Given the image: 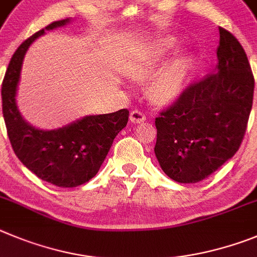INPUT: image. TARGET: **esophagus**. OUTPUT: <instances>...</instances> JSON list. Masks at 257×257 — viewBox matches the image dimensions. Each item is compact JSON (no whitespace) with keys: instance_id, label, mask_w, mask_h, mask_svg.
<instances>
[{"instance_id":"1","label":"esophagus","mask_w":257,"mask_h":257,"mask_svg":"<svg viewBox=\"0 0 257 257\" xmlns=\"http://www.w3.org/2000/svg\"><path fill=\"white\" fill-rule=\"evenodd\" d=\"M146 119V115L143 114L141 110H133V111L131 112V121L132 123H141V121H145Z\"/></svg>"}]
</instances>
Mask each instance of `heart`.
I'll use <instances>...</instances> for the list:
<instances>
[{
	"mask_svg": "<svg viewBox=\"0 0 257 257\" xmlns=\"http://www.w3.org/2000/svg\"><path fill=\"white\" fill-rule=\"evenodd\" d=\"M174 38L168 37L160 39L152 47L149 55L142 57L140 61L134 62L129 68L128 74L137 80L149 79L172 52V50H174ZM189 66H191V57L180 56L170 65L166 66L161 73L157 74L156 77L152 78L149 84V93L152 100L155 102H166L174 98L182 89Z\"/></svg>",
	"mask_w": 257,
	"mask_h": 257,
	"instance_id": "1",
	"label": "heart"
}]
</instances>
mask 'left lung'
I'll return each mask as SVG.
<instances>
[{"label":"left lung","instance_id":"1","mask_svg":"<svg viewBox=\"0 0 257 257\" xmlns=\"http://www.w3.org/2000/svg\"><path fill=\"white\" fill-rule=\"evenodd\" d=\"M218 65L155 119V155L168 177L197 183L238 151L252 107L255 79L241 43L219 27Z\"/></svg>","mask_w":257,"mask_h":257}]
</instances>
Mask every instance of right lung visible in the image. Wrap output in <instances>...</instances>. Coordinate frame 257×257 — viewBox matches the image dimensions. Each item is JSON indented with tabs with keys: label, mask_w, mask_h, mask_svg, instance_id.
<instances>
[{
	"label": "right lung",
	"mask_w": 257,
	"mask_h": 257,
	"mask_svg": "<svg viewBox=\"0 0 257 257\" xmlns=\"http://www.w3.org/2000/svg\"><path fill=\"white\" fill-rule=\"evenodd\" d=\"M57 20L29 37L16 50L2 82V112L13 150L32 173L57 187L87 183L98 173L115 137L126 125L129 111L121 108L105 115H89L56 131L36 129L23 119L15 96L23 59L34 39L45 31L62 27Z\"/></svg>",
	"instance_id": "add662e5"
}]
</instances>
